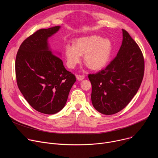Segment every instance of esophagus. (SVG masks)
I'll use <instances>...</instances> for the list:
<instances>
[{"label": "esophagus", "instance_id": "obj_1", "mask_svg": "<svg viewBox=\"0 0 158 158\" xmlns=\"http://www.w3.org/2000/svg\"><path fill=\"white\" fill-rule=\"evenodd\" d=\"M76 77L78 81H82L84 79V76L82 75H76Z\"/></svg>", "mask_w": 158, "mask_h": 158}]
</instances>
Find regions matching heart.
<instances>
[{
  "label": "heart",
  "mask_w": 158,
  "mask_h": 158,
  "mask_svg": "<svg viewBox=\"0 0 158 158\" xmlns=\"http://www.w3.org/2000/svg\"><path fill=\"white\" fill-rule=\"evenodd\" d=\"M112 51L110 40L98 35L81 37L74 45L67 44L64 48V56L67 66L74 69L84 56V63L93 71L104 67L109 62Z\"/></svg>",
  "instance_id": "b5f03b06"
}]
</instances>
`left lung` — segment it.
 I'll use <instances>...</instances> for the list:
<instances>
[{
    "label": "left lung",
    "mask_w": 158,
    "mask_h": 158,
    "mask_svg": "<svg viewBox=\"0 0 158 158\" xmlns=\"http://www.w3.org/2000/svg\"><path fill=\"white\" fill-rule=\"evenodd\" d=\"M122 31L123 42L116 57L104 69L88 76L92 85V104L105 115L124 109L136 94L143 79L142 52L129 33Z\"/></svg>",
    "instance_id": "obj_1"
}]
</instances>
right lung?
<instances>
[{
  "instance_id": "add662e5",
  "label": "right lung",
  "mask_w": 158,
  "mask_h": 158,
  "mask_svg": "<svg viewBox=\"0 0 158 158\" xmlns=\"http://www.w3.org/2000/svg\"><path fill=\"white\" fill-rule=\"evenodd\" d=\"M60 29L58 26L35 32L22 43L15 59L20 91L34 109L46 114L63 109L76 81L57 57L61 54L52 51L48 42Z\"/></svg>"
}]
</instances>
